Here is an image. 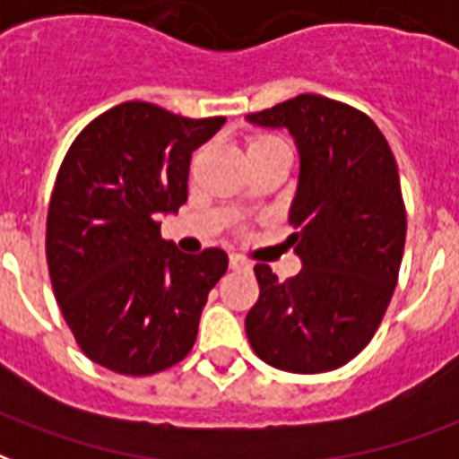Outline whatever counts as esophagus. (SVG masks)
I'll return each instance as SVG.
<instances>
[{
	"mask_svg": "<svg viewBox=\"0 0 459 459\" xmlns=\"http://www.w3.org/2000/svg\"><path fill=\"white\" fill-rule=\"evenodd\" d=\"M229 267L230 270H250V263H247V260H243L240 255H230Z\"/></svg>",
	"mask_w": 459,
	"mask_h": 459,
	"instance_id": "esophagus-1",
	"label": "esophagus"
}]
</instances>
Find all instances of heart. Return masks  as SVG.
<instances>
[{
  "label": "heart",
  "mask_w": 459,
  "mask_h": 459,
  "mask_svg": "<svg viewBox=\"0 0 459 459\" xmlns=\"http://www.w3.org/2000/svg\"><path fill=\"white\" fill-rule=\"evenodd\" d=\"M280 141H274L270 135H255V138H250V143H247V151H257V148H267V145H277Z\"/></svg>",
  "instance_id": "1"
}]
</instances>
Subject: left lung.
I'll use <instances>...</instances> for the list:
<instances>
[{"label": "left lung", "mask_w": 459, "mask_h": 459, "mask_svg": "<svg viewBox=\"0 0 459 459\" xmlns=\"http://www.w3.org/2000/svg\"><path fill=\"white\" fill-rule=\"evenodd\" d=\"M247 121L287 128L297 143L290 206L297 233L287 243L301 260V273L287 281L255 264L260 299L246 316L247 341L277 369L331 372L372 341L396 287L406 240L396 160L372 118L318 94H299Z\"/></svg>", "instance_id": "obj_1"}]
</instances>
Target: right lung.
I'll return each mask as SVG.
<instances>
[{"instance_id": "right-lung-1", "label": "right lung", "mask_w": 459, "mask_h": 459, "mask_svg": "<svg viewBox=\"0 0 459 459\" xmlns=\"http://www.w3.org/2000/svg\"><path fill=\"white\" fill-rule=\"evenodd\" d=\"M226 118H185L124 101L74 138L57 172L46 257L60 311L91 362L155 375L192 351L229 255L179 253L162 216L186 202L192 151Z\"/></svg>"}]
</instances>
